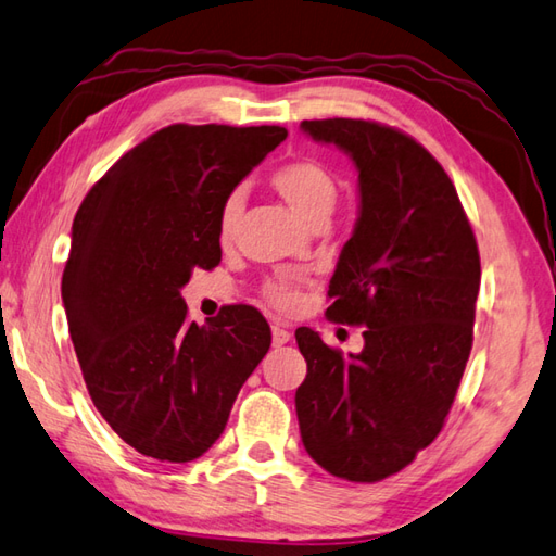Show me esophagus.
Here are the masks:
<instances>
[{
	"mask_svg": "<svg viewBox=\"0 0 556 556\" xmlns=\"http://www.w3.org/2000/svg\"><path fill=\"white\" fill-rule=\"evenodd\" d=\"M289 339H291L289 329H285L281 325H271V344H275V346H285Z\"/></svg>",
	"mask_w": 556,
	"mask_h": 556,
	"instance_id": "obj_1",
	"label": "esophagus"
}]
</instances>
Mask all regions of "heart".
<instances>
[{"label":"heart","mask_w":556,"mask_h":556,"mask_svg":"<svg viewBox=\"0 0 556 556\" xmlns=\"http://www.w3.org/2000/svg\"><path fill=\"white\" fill-rule=\"evenodd\" d=\"M271 186L277 188V193L287 200V205L296 212V217L308 224V227L315 222L332 217L339 200V184L334 179V174L329 172L325 164L315 160H296L291 164H285V167L277 169L275 176H271ZM243 188H233V191L224 198L217 222V233L222 243L231 241L236 224H239V217L243 212ZM267 293L269 299L279 305H289L293 301V293L281 285H271Z\"/></svg>","instance_id":"1"}]
</instances>
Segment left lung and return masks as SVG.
Wrapping results in <instances>:
<instances>
[{
    "instance_id": "left-lung-1",
    "label": "left lung",
    "mask_w": 556,
    "mask_h": 556,
    "mask_svg": "<svg viewBox=\"0 0 556 556\" xmlns=\"http://www.w3.org/2000/svg\"><path fill=\"white\" fill-rule=\"evenodd\" d=\"M358 172V219L329 281L327 317L363 325V351L296 341L305 452L327 473L377 482L440 434L473 346L480 255L442 164L410 136L363 119L303 122Z\"/></svg>"
}]
</instances>
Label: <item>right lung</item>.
Returning <instances> with one entry per match:
<instances>
[{
    "instance_id": "add662e5",
    "label": "right lung",
    "mask_w": 556,
    "mask_h": 556,
    "mask_svg": "<svg viewBox=\"0 0 556 556\" xmlns=\"http://www.w3.org/2000/svg\"><path fill=\"white\" fill-rule=\"evenodd\" d=\"M285 138L281 126H167L76 212L62 277L68 334L92 404L143 456H203L271 344L251 305L188 323L181 289L193 269L219 265L224 198Z\"/></svg>"
}]
</instances>
